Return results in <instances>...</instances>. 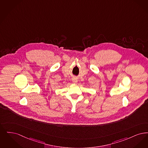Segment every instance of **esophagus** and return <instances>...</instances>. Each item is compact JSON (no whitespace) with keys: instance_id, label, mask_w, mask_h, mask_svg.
<instances>
[{"instance_id":"1","label":"esophagus","mask_w":148,"mask_h":148,"mask_svg":"<svg viewBox=\"0 0 148 148\" xmlns=\"http://www.w3.org/2000/svg\"><path fill=\"white\" fill-rule=\"evenodd\" d=\"M72 82H73V83H74L75 84H77V82H78L77 78L76 77H73L72 78Z\"/></svg>"}]
</instances>
